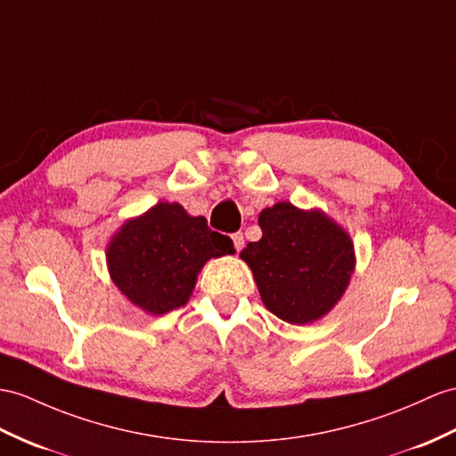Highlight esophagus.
<instances>
[{"instance_id": "1", "label": "esophagus", "mask_w": 456, "mask_h": 456, "mask_svg": "<svg viewBox=\"0 0 456 456\" xmlns=\"http://www.w3.org/2000/svg\"><path fill=\"white\" fill-rule=\"evenodd\" d=\"M232 241H234L236 251H241V249H243V234H241V232H236V234L232 236Z\"/></svg>"}]
</instances>
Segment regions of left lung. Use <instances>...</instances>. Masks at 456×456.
I'll return each instance as SVG.
<instances>
[{
	"label": "left lung",
	"instance_id": "1",
	"mask_svg": "<svg viewBox=\"0 0 456 456\" xmlns=\"http://www.w3.org/2000/svg\"><path fill=\"white\" fill-rule=\"evenodd\" d=\"M263 236L248 243V263L265 307L292 325L323 319L346 292L356 269L350 234L321 208L281 201L259 215Z\"/></svg>",
	"mask_w": 456,
	"mask_h": 456
}]
</instances>
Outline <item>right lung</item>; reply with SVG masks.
Masks as SVG:
<instances>
[{
	"mask_svg": "<svg viewBox=\"0 0 456 456\" xmlns=\"http://www.w3.org/2000/svg\"><path fill=\"white\" fill-rule=\"evenodd\" d=\"M234 243L191 216L180 203L160 201L126 220L106 246L110 279L149 315L190 302L197 274L208 259L234 255Z\"/></svg>",
	"mask_w": 456,
	"mask_h": 456,
	"instance_id": "add662e5",
	"label": "right lung"
}]
</instances>
